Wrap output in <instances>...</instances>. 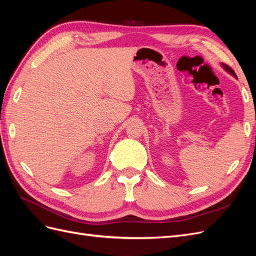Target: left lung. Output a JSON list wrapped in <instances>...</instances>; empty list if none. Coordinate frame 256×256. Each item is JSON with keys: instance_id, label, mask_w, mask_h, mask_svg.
<instances>
[{"instance_id": "8db88e82", "label": "left lung", "mask_w": 256, "mask_h": 256, "mask_svg": "<svg viewBox=\"0 0 256 256\" xmlns=\"http://www.w3.org/2000/svg\"><path fill=\"white\" fill-rule=\"evenodd\" d=\"M222 65V67L224 68V69H226V70L228 72H230L232 76H235V78H237V76H236V74H235V72L233 70V69H232L230 66H228V65H226V64H221Z\"/></svg>"}]
</instances>
